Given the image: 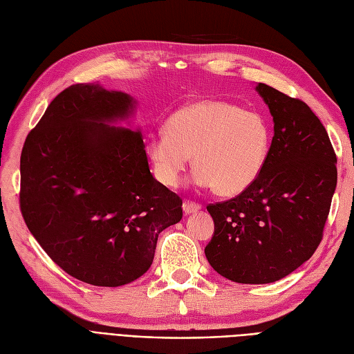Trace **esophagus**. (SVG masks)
<instances>
[{
    "mask_svg": "<svg viewBox=\"0 0 354 354\" xmlns=\"http://www.w3.org/2000/svg\"><path fill=\"white\" fill-rule=\"evenodd\" d=\"M201 209V205L196 202H190V201H185L183 202V211L185 214H194L198 212Z\"/></svg>",
    "mask_w": 354,
    "mask_h": 354,
    "instance_id": "obj_1",
    "label": "esophagus"
}]
</instances>
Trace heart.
I'll list each match as a JSON object with an SVG mask.
<instances>
[{
	"instance_id": "obj_1",
	"label": "heart",
	"mask_w": 354,
	"mask_h": 354,
	"mask_svg": "<svg viewBox=\"0 0 354 354\" xmlns=\"http://www.w3.org/2000/svg\"><path fill=\"white\" fill-rule=\"evenodd\" d=\"M270 142L269 124L260 113L226 100L203 99L171 113L167 130L149 134L146 153L164 186H178L194 155V183L234 196L261 174Z\"/></svg>"
}]
</instances>
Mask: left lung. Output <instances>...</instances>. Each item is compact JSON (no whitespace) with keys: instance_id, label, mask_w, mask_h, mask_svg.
I'll list each match as a JSON object with an SVG mask.
<instances>
[{"instance_id":"obj_1","label":"left lung","mask_w":354,"mask_h":354,"mask_svg":"<svg viewBox=\"0 0 354 354\" xmlns=\"http://www.w3.org/2000/svg\"><path fill=\"white\" fill-rule=\"evenodd\" d=\"M273 131L269 156L241 195L207 207L214 234L205 246L211 267L238 283H270L312 257L337 187V156L308 106L259 82Z\"/></svg>"}]
</instances>
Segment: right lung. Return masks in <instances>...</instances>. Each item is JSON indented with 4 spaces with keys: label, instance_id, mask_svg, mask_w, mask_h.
Instances as JSON below:
<instances>
[{
    "label": "right lung",
    "instance_id": "right-lung-1",
    "mask_svg": "<svg viewBox=\"0 0 354 354\" xmlns=\"http://www.w3.org/2000/svg\"><path fill=\"white\" fill-rule=\"evenodd\" d=\"M137 102L75 84L50 103L20 156V209L50 259L75 279L121 286L153 261L159 233L183 217L181 199L151 174Z\"/></svg>",
    "mask_w": 354,
    "mask_h": 354
}]
</instances>
